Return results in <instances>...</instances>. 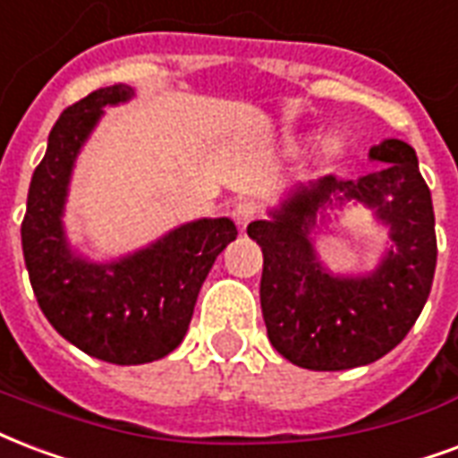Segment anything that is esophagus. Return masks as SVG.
<instances>
[{
	"label": "esophagus",
	"mask_w": 458,
	"mask_h": 458,
	"mask_svg": "<svg viewBox=\"0 0 458 458\" xmlns=\"http://www.w3.org/2000/svg\"><path fill=\"white\" fill-rule=\"evenodd\" d=\"M233 218H235V223L240 225V228H244L247 223H252L254 218H257V204L250 201V199L237 201V204L233 206Z\"/></svg>",
	"instance_id": "34e87169"
}]
</instances>
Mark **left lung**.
Wrapping results in <instances>:
<instances>
[{"label":"left lung","instance_id":"1","mask_svg":"<svg viewBox=\"0 0 458 458\" xmlns=\"http://www.w3.org/2000/svg\"><path fill=\"white\" fill-rule=\"evenodd\" d=\"M375 170L324 177L293 191L271 221H254L247 235L261 247V312L268 341L285 360L334 372L379 360L406 338L430 295L437 237L435 211L415 151L386 139L369 151ZM334 200L372 205L393 230V247L375 275L338 279L313 257L309 230Z\"/></svg>","mask_w":458,"mask_h":458}]
</instances>
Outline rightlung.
<instances>
[{"mask_svg": "<svg viewBox=\"0 0 458 458\" xmlns=\"http://www.w3.org/2000/svg\"><path fill=\"white\" fill-rule=\"evenodd\" d=\"M129 96V86L114 83L59 114L21 223L28 278L47 322L83 353L113 365L153 362L182 344L201 284L237 237L230 218H204L113 264H90L69 252L62 208L76 153L105 105Z\"/></svg>", "mask_w": 458, "mask_h": 458, "instance_id": "1", "label": "right lung"}]
</instances>
